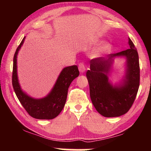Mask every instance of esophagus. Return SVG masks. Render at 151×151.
<instances>
[{"instance_id":"1","label":"esophagus","mask_w":151,"mask_h":151,"mask_svg":"<svg viewBox=\"0 0 151 151\" xmlns=\"http://www.w3.org/2000/svg\"><path fill=\"white\" fill-rule=\"evenodd\" d=\"M78 69H79V71L80 73H83L84 71H86V68H85V66L83 63H80L79 65V67H78Z\"/></svg>"}]
</instances>
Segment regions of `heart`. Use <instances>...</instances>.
I'll return each mask as SVG.
<instances>
[{
	"mask_svg": "<svg viewBox=\"0 0 151 151\" xmlns=\"http://www.w3.org/2000/svg\"><path fill=\"white\" fill-rule=\"evenodd\" d=\"M111 49V45L109 44V42H104L101 45V46L99 47L98 50L96 52V55L98 56L101 54H103V53H108L109 51H110Z\"/></svg>",
	"mask_w": 151,
	"mask_h": 151,
	"instance_id": "obj_1",
	"label": "heart"
}]
</instances>
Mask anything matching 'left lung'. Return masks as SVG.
<instances>
[{"label": "left lung", "instance_id": "8db88e82", "mask_svg": "<svg viewBox=\"0 0 151 151\" xmlns=\"http://www.w3.org/2000/svg\"><path fill=\"white\" fill-rule=\"evenodd\" d=\"M129 48L107 57L90 60V70L86 72L90 97L97 111L106 117L121 116L133 105L139 86V64L137 49L129 38ZM126 58L125 75L118 84L113 85L108 78L114 59Z\"/></svg>", "mask_w": 151, "mask_h": 151}]
</instances>
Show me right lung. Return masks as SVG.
Wrapping results in <instances>:
<instances>
[{
	"label": "right lung",
	"mask_w": 151,
	"mask_h": 151,
	"mask_svg": "<svg viewBox=\"0 0 151 151\" xmlns=\"http://www.w3.org/2000/svg\"><path fill=\"white\" fill-rule=\"evenodd\" d=\"M24 37L16 49L14 56L12 85L15 93L22 106L30 116L38 119H52L56 117L65 106L68 88L72 81L79 76L76 65L65 67L62 70L55 83L47 96L36 99L31 97L22 90L17 73V55L23 45Z\"/></svg>",
	"instance_id": "1"
}]
</instances>
